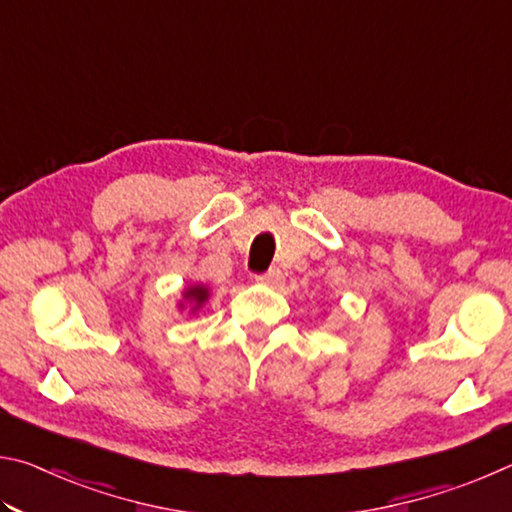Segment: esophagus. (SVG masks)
Returning <instances> with one entry per match:
<instances>
[{"label": "esophagus", "instance_id": "1", "mask_svg": "<svg viewBox=\"0 0 512 512\" xmlns=\"http://www.w3.org/2000/svg\"><path fill=\"white\" fill-rule=\"evenodd\" d=\"M282 280H284V275L280 268H271V271L257 275V282L268 284V287H277V284H282Z\"/></svg>", "mask_w": 512, "mask_h": 512}]
</instances>
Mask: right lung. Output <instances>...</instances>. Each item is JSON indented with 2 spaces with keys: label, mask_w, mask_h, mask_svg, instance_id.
<instances>
[{
  "label": "right lung",
  "mask_w": 512,
  "mask_h": 512,
  "mask_svg": "<svg viewBox=\"0 0 512 512\" xmlns=\"http://www.w3.org/2000/svg\"><path fill=\"white\" fill-rule=\"evenodd\" d=\"M183 298L192 305V314H194V311L201 309L207 302V298H210V291H207V287H203V284H192V287L185 289ZM180 307H183V302H180Z\"/></svg>",
  "instance_id": "add662e5"
}]
</instances>
